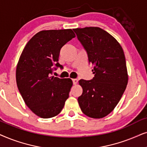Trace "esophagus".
Wrapping results in <instances>:
<instances>
[{
    "label": "esophagus",
    "instance_id": "34e87169",
    "mask_svg": "<svg viewBox=\"0 0 147 147\" xmlns=\"http://www.w3.org/2000/svg\"><path fill=\"white\" fill-rule=\"evenodd\" d=\"M72 83H73L74 85H76L78 83V79H72Z\"/></svg>",
    "mask_w": 147,
    "mask_h": 147
}]
</instances>
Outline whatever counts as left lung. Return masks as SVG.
Masks as SVG:
<instances>
[{
    "mask_svg": "<svg viewBox=\"0 0 147 147\" xmlns=\"http://www.w3.org/2000/svg\"><path fill=\"white\" fill-rule=\"evenodd\" d=\"M93 65V79H81L83 93L78 97L81 111L93 118H102L113 111L128 84L126 58L117 40L99 27L74 29Z\"/></svg>",
    "mask_w": 147,
    "mask_h": 147,
    "instance_id": "1",
    "label": "left lung"
}]
</instances>
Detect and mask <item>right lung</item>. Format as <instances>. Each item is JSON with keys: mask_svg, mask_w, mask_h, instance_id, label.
<instances>
[{"mask_svg": "<svg viewBox=\"0 0 147 147\" xmlns=\"http://www.w3.org/2000/svg\"><path fill=\"white\" fill-rule=\"evenodd\" d=\"M75 37L70 29L42 31L23 49L16 70L17 87L25 104L40 118L57 116L69 97L72 80L52 73L62 69L58 62L60 51Z\"/></svg>", "mask_w": 147, "mask_h": 147, "instance_id": "add662e5", "label": "right lung"}]
</instances>
